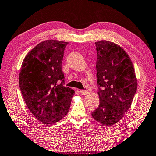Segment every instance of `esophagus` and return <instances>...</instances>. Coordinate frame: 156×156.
<instances>
[{
	"instance_id": "1",
	"label": "esophagus",
	"mask_w": 156,
	"mask_h": 156,
	"mask_svg": "<svg viewBox=\"0 0 156 156\" xmlns=\"http://www.w3.org/2000/svg\"><path fill=\"white\" fill-rule=\"evenodd\" d=\"M80 94L85 96V95H87L89 94V91L87 90H80Z\"/></svg>"
}]
</instances>
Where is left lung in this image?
Here are the masks:
<instances>
[{"label": "left lung", "mask_w": 156, "mask_h": 156, "mask_svg": "<svg viewBox=\"0 0 156 156\" xmlns=\"http://www.w3.org/2000/svg\"><path fill=\"white\" fill-rule=\"evenodd\" d=\"M95 44L100 105L91 115L102 125L112 126L130 108L138 82L130 57L122 47L107 41Z\"/></svg>", "instance_id": "left-lung-1"}]
</instances>
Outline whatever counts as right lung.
I'll return each mask as SVG.
<instances>
[{
	"label": "right lung",
	"mask_w": 156,
	"mask_h": 156,
	"mask_svg": "<svg viewBox=\"0 0 156 156\" xmlns=\"http://www.w3.org/2000/svg\"><path fill=\"white\" fill-rule=\"evenodd\" d=\"M69 43L41 42L23 60L19 87L26 105L37 120L50 125L65 117L69 109L73 89L65 87L62 61Z\"/></svg>",
	"instance_id": "add662e5"
}]
</instances>
